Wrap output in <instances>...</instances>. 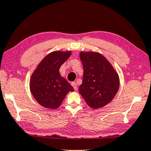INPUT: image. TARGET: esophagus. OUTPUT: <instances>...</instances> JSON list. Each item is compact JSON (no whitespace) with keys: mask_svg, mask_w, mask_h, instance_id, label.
Segmentation results:
<instances>
[{"mask_svg":"<svg viewBox=\"0 0 151 151\" xmlns=\"http://www.w3.org/2000/svg\"><path fill=\"white\" fill-rule=\"evenodd\" d=\"M71 85L73 86L74 90H77V83H76V82H72V83H71Z\"/></svg>","mask_w":151,"mask_h":151,"instance_id":"34e87169","label":"esophagus"}]
</instances>
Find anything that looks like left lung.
<instances>
[{
  "label": "left lung",
  "mask_w": 151,
  "mask_h": 151,
  "mask_svg": "<svg viewBox=\"0 0 151 151\" xmlns=\"http://www.w3.org/2000/svg\"><path fill=\"white\" fill-rule=\"evenodd\" d=\"M79 57L83 68L79 93L90 108L104 107L113 99L119 90V75L99 52H81Z\"/></svg>",
  "instance_id": "8db88e82"
}]
</instances>
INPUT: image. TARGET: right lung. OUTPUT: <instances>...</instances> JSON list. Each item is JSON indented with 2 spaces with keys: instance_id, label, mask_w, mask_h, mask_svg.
Returning <instances> with one entry per match:
<instances>
[{
  "instance_id": "right-lung-1",
  "label": "right lung",
  "mask_w": 151,
  "mask_h": 151,
  "mask_svg": "<svg viewBox=\"0 0 151 151\" xmlns=\"http://www.w3.org/2000/svg\"><path fill=\"white\" fill-rule=\"evenodd\" d=\"M71 51H54L43 58L32 73L29 81L30 91L40 105L56 109L73 87L61 77L59 68L69 59Z\"/></svg>"
}]
</instances>
